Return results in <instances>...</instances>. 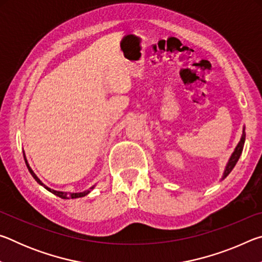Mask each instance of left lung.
Masks as SVG:
<instances>
[{"mask_svg": "<svg viewBox=\"0 0 262 262\" xmlns=\"http://www.w3.org/2000/svg\"><path fill=\"white\" fill-rule=\"evenodd\" d=\"M245 126H244L243 128V134H242V137L241 140H239L238 144L236 145V148H234L233 152L231 154V156H230L229 161L227 163V165H225V168H224V172H223V176H222V179L221 180H224L230 174V172H231L233 170V167L236 166V164L238 162L239 157H241V155L243 152V148H244V143H245Z\"/></svg>", "mask_w": 262, "mask_h": 262, "instance_id": "obj_1", "label": "left lung"}]
</instances>
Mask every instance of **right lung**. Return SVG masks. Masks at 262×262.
<instances>
[{"mask_svg":"<svg viewBox=\"0 0 262 262\" xmlns=\"http://www.w3.org/2000/svg\"><path fill=\"white\" fill-rule=\"evenodd\" d=\"M23 155H24V161H25V164H26V166H28V168H29V172L31 173V176L33 177L34 178V180L37 181V183L40 185V186H42L43 188H46L48 192H51V193H53L54 195H56V196H59V198H61V199H77V198H83V196H85V195H88L89 193L91 192L92 189L95 188V186L96 185H94V186H91L90 188L89 189H86V190H84V192H78V193H72V192H62V190H55V189H53V188H50L48 187V186H46L45 184L42 183V181L38 178L37 177V174L34 173L33 172V170L32 168H31V166H30V164H29V162H28V159H26V156H25V152L23 151Z\"/></svg>","mask_w":262,"mask_h":262,"instance_id":"1","label":"right lung"}]
</instances>
